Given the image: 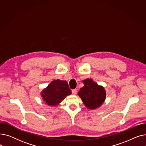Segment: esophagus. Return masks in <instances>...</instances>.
I'll list each match as a JSON object with an SVG mask.
<instances>
[{
	"label": "esophagus",
	"mask_w": 146,
	"mask_h": 146,
	"mask_svg": "<svg viewBox=\"0 0 146 146\" xmlns=\"http://www.w3.org/2000/svg\"><path fill=\"white\" fill-rule=\"evenodd\" d=\"M76 93H77V90H76V89H73L72 90V94L73 95H76Z\"/></svg>",
	"instance_id": "obj_1"
}]
</instances>
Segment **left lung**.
Instances as JSON below:
<instances>
[{
    "label": "left lung",
    "mask_w": 146,
    "mask_h": 146,
    "mask_svg": "<svg viewBox=\"0 0 146 146\" xmlns=\"http://www.w3.org/2000/svg\"><path fill=\"white\" fill-rule=\"evenodd\" d=\"M82 82L84 86L80 89L78 95L83 104L89 110H95L101 107L106 96L104 87L99 85L91 78H87Z\"/></svg>",
    "instance_id": "1"
}]
</instances>
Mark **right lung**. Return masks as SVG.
<instances>
[{
	"label": "right lung",
	"mask_w": 146,
	"mask_h": 146,
	"mask_svg": "<svg viewBox=\"0 0 146 146\" xmlns=\"http://www.w3.org/2000/svg\"><path fill=\"white\" fill-rule=\"evenodd\" d=\"M72 91L66 80L54 79L41 92L43 101L48 106H56L60 104Z\"/></svg>",
	"instance_id": "1"
}]
</instances>
